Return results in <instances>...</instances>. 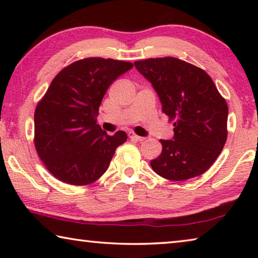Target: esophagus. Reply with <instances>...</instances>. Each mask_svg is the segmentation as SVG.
<instances>
[{"instance_id": "1", "label": "esophagus", "mask_w": 258, "mask_h": 258, "mask_svg": "<svg viewBox=\"0 0 258 258\" xmlns=\"http://www.w3.org/2000/svg\"><path fill=\"white\" fill-rule=\"evenodd\" d=\"M128 138L131 140H134V141H143V140L146 139V138H143V137H139V135L135 134L134 132H130L128 133Z\"/></svg>"}]
</instances>
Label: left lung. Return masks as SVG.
Segmentation results:
<instances>
[{
    "instance_id": "8db88e82",
    "label": "left lung",
    "mask_w": 258,
    "mask_h": 258,
    "mask_svg": "<svg viewBox=\"0 0 258 258\" xmlns=\"http://www.w3.org/2000/svg\"><path fill=\"white\" fill-rule=\"evenodd\" d=\"M154 86L161 110L174 120V140H160L163 150L150 161L169 181L202 175L220 156L228 138V104L208 74L186 61L165 56L134 62Z\"/></svg>"
}]
</instances>
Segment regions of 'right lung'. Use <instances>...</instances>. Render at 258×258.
<instances>
[{
	"label": "right lung",
	"mask_w": 258,
	"mask_h": 258,
	"mask_svg": "<svg viewBox=\"0 0 258 258\" xmlns=\"http://www.w3.org/2000/svg\"><path fill=\"white\" fill-rule=\"evenodd\" d=\"M133 67L127 61L86 58L64 67L34 115V145L52 175L72 185H87L107 171L127 135H108L97 124L99 107L111 83Z\"/></svg>",
	"instance_id": "add662e5"
}]
</instances>
